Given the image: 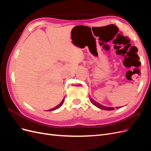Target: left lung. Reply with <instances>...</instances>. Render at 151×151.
<instances>
[{
  "label": "left lung",
  "mask_w": 151,
  "mask_h": 151,
  "mask_svg": "<svg viewBox=\"0 0 151 151\" xmlns=\"http://www.w3.org/2000/svg\"><path fill=\"white\" fill-rule=\"evenodd\" d=\"M89 99L91 100V103H92L94 106H96V107H98L99 109H103V110H106V111H110V110H113V109H115V108H113V107H107V106H104L103 105L99 104V103L96 102L94 100H93V99H92L91 98L89 97ZM120 107H116V109H118Z\"/></svg>",
  "instance_id": "obj_1"
}]
</instances>
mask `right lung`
Returning <instances> with one entry per match:
<instances>
[{"mask_svg": "<svg viewBox=\"0 0 151 151\" xmlns=\"http://www.w3.org/2000/svg\"><path fill=\"white\" fill-rule=\"evenodd\" d=\"M64 99H65V98L63 99V100H62V101H61V103H60V104H58L57 106H56L55 107H54V108H52V109H49L48 111H54V110H55V109H58L59 108L61 107V106H62V104H63V101H64Z\"/></svg>", "mask_w": 151, "mask_h": 151, "instance_id": "1", "label": "right lung"}]
</instances>
